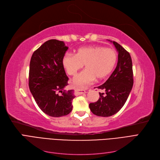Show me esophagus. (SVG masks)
Wrapping results in <instances>:
<instances>
[{
  "instance_id": "34e87169",
  "label": "esophagus",
  "mask_w": 160,
  "mask_h": 160,
  "mask_svg": "<svg viewBox=\"0 0 160 160\" xmlns=\"http://www.w3.org/2000/svg\"><path fill=\"white\" fill-rule=\"evenodd\" d=\"M77 93H78L79 95H81V94H83V93H86V91H85L83 89H77Z\"/></svg>"
}]
</instances>
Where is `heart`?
Masks as SVG:
<instances>
[{"label": "heart", "mask_w": 160, "mask_h": 160, "mask_svg": "<svg viewBox=\"0 0 160 160\" xmlns=\"http://www.w3.org/2000/svg\"><path fill=\"white\" fill-rule=\"evenodd\" d=\"M117 54L111 49L99 46L81 47L75 55L67 53L62 60L66 72L74 76L85 65V69L74 79L77 87L81 88L108 77L117 62Z\"/></svg>", "instance_id": "1"}]
</instances>
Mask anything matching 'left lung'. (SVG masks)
Instances as JSON below:
<instances>
[{
    "label": "left lung",
    "mask_w": 160,
    "mask_h": 160,
    "mask_svg": "<svg viewBox=\"0 0 160 160\" xmlns=\"http://www.w3.org/2000/svg\"><path fill=\"white\" fill-rule=\"evenodd\" d=\"M112 42L118 52L117 67L109 79L98 87L105 91V93H99L98 101L89 103L91 112L101 117H109L117 113L126 102L133 85L130 54L117 42Z\"/></svg>",
    "instance_id": "8db88e82"
}]
</instances>
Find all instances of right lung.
Here are the masks:
<instances>
[{
	"label": "right lung",
	"mask_w": 160,
	"mask_h": 160,
	"mask_svg": "<svg viewBox=\"0 0 160 160\" xmlns=\"http://www.w3.org/2000/svg\"><path fill=\"white\" fill-rule=\"evenodd\" d=\"M67 49L63 41L51 39L34 52L31 59L28 80L31 93L38 108L51 117L68 115L72 108L74 91L64 89L69 78L62 60Z\"/></svg>",
	"instance_id": "add662e5"
}]
</instances>
